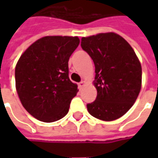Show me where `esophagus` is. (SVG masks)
<instances>
[{"label":"esophagus","mask_w":158,"mask_h":158,"mask_svg":"<svg viewBox=\"0 0 158 158\" xmlns=\"http://www.w3.org/2000/svg\"><path fill=\"white\" fill-rule=\"evenodd\" d=\"M85 81H81L80 83H79V89H82L83 86H85Z\"/></svg>","instance_id":"obj_1"}]
</instances>
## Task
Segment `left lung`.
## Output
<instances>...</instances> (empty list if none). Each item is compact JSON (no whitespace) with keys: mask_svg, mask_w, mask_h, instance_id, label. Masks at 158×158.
I'll use <instances>...</instances> for the list:
<instances>
[{"mask_svg":"<svg viewBox=\"0 0 158 158\" xmlns=\"http://www.w3.org/2000/svg\"><path fill=\"white\" fill-rule=\"evenodd\" d=\"M81 47L92 58L97 96L87 104L90 115L103 121L119 118L135 102L141 88V65L128 42L115 33L83 37Z\"/></svg>","mask_w":158,"mask_h":158,"instance_id":"left-lung-1","label":"left lung"}]
</instances>
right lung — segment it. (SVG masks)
<instances>
[{
    "label": "right lung",
    "mask_w": 158,
    "mask_h": 158,
    "mask_svg": "<svg viewBox=\"0 0 158 158\" xmlns=\"http://www.w3.org/2000/svg\"><path fill=\"white\" fill-rule=\"evenodd\" d=\"M79 44L70 36H45L23 52L16 65V89L23 107L52 123L69 113L78 86L69 77V60Z\"/></svg>",
    "instance_id": "1"
}]
</instances>
